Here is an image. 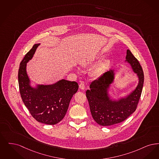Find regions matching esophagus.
<instances>
[{
  "instance_id": "obj_1",
  "label": "esophagus",
  "mask_w": 159,
  "mask_h": 159,
  "mask_svg": "<svg viewBox=\"0 0 159 159\" xmlns=\"http://www.w3.org/2000/svg\"><path fill=\"white\" fill-rule=\"evenodd\" d=\"M80 89H81V90H84L85 89V84H84L83 82H81L80 84Z\"/></svg>"
}]
</instances>
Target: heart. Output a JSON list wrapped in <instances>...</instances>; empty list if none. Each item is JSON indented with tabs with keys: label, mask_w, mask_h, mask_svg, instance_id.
Listing matches in <instances>:
<instances>
[{
	"label": "heart",
	"mask_w": 159,
	"mask_h": 159,
	"mask_svg": "<svg viewBox=\"0 0 159 159\" xmlns=\"http://www.w3.org/2000/svg\"><path fill=\"white\" fill-rule=\"evenodd\" d=\"M99 57H89L82 60L80 62L81 66L84 68H89L95 64L98 61ZM111 63V61L109 59L98 63L91 70V75L94 78L98 79L103 75L108 69Z\"/></svg>",
	"instance_id": "obj_1"
}]
</instances>
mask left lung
Masks as SVG:
<instances>
[{"label":"left lung","instance_id":"obj_1","mask_svg":"<svg viewBox=\"0 0 159 159\" xmlns=\"http://www.w3.org/2000/svg\"><path fill=\"white\" fill-rule=\"evenodd\" d=\"M125 62L138 78L134 90L117 99L111 98L109 91L115 82V70L110 69L103 76L91 83L86 91L90 111L94 120L102 126H111L123 122L135 111L144 84V73L138 60L127 50Z\"/></svg>","mask_w":159,"mask_h":159}]
</instances>
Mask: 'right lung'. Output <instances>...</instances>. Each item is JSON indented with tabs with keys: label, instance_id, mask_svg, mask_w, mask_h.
<instances>
[{
	"label": "right lung",
	"instance_id": "right-lung-1",
	"mask_svg": "<svg viewBox=\"0 0 159 159\" xmlns=\"http://www.w3.org/2000/svg\"><path fill=\"white\" fill-rule=\"evenodd\" d=\"M39 44H35L21 61L18 83L22 100L32 116L38 122L55 125L63 119L70 101L78 89V83L62 79L52 84L31 85L27 63L34 56Z\"/></svg>",
	"mask_w": 159,
	"mask_h": 159
}]
</instances>
